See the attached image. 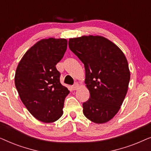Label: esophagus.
I'll list each match as a JSON object with an SVG mask.
<instances>
[{"label": "esophagus", "mask_w": 151, "mask_h": 151, "mask_svg": "<svg viewBox=\"0 0 151 151\" xmlns=\"http://www.w3.org/2000/svg\"><path fill=\"white\" fill-rule=\"evenodd\" d=\"M78 86H78V83H75L73 86H72V89L74 90V91L77 90L78 88Z\"/></svg>", "instance_id": "obj_1"}]
</instances>
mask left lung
Instances as JSON below:
<instances>
[{"label":"left lung","instance_id":"8db88e82","mask_svg":"<svg viewBox=\"0 0 151 151\" xmlns=\"http://www.w3.org/2000/svg\"><path fill=\"white\" fill-rule=\"evenodd\" d=\"M69 47L85 68L90 98L82 104L84 115L93 122H106L118 112L128 91L130 71L124 54L99 36L70 38Z\"/></svg>","mask_w":151,"mask_h":151}]
</instances>
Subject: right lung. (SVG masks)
Masks as SVG:
<instances>
[{
    "mask_svg": "<svg viewBox=\"0 0 151 151\" xmlns=\"http://www.w3.org/2000/svg\"><path fill=\"white\" fill-rule=\"evenodd\" d=\"M67 47L66 39H42L27 51L16 69L14 80L20 100L42 122H53L63 115L69 91L60 82V73L55 65Z\"/></svg>",
    "mask_w": 151,
    "mask_h": 151,
    "instance_id": "1",
    "label": "right lung"
}]
</instances>
